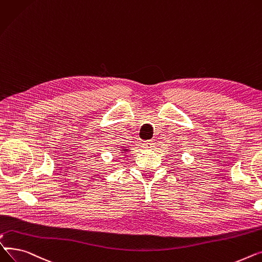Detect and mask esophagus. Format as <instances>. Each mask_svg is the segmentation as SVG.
Returning a JSON list of instances; mask_svg holds the SVG:
<instances>
[{"label":"esophagus","mask_w":262,"mask_h":262,"mask_svg":"<svg viewBox=\"0 0 262 262\" xmlns=\"http://www.w3.org/2000/svg\"><path fill=\"white\" fill-rule=\"evenodd\" d=\"M143 147L145 149H148V150H152L153 148H155V144H153L151 141H147L145 143H143Z\"/></svg>","instance_id":"esophagus-1"}]
</instances>
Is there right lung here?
I'll list each match as a JSON object with an SVG mask.
<instances>
[{
  "label": "right lung",
  "mask_w": 262,
  "mask_h": 262,
  "mask_svg": "<svg viewBox=\"0 0 262 262\" xmlns=\"http://www.w3.org/2000/svg\"><path fill=\"white\" fill-rule=\"evenodd\" d=\"M119 151H120V155H121V157H122V156H126V155H127L126 152H129L130 149L127 148V147H124V148H120Z\"/></svg>",
  "instance_id": "1"
}]
</instances>
